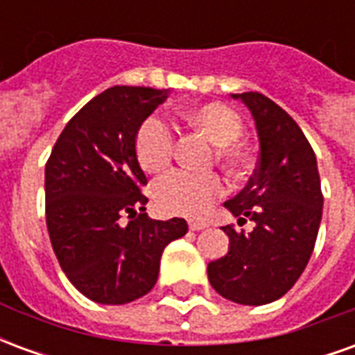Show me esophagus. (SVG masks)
Here are the masks:
<instances>
[{"label": "esophagus", "mask_w": 355, "mask_h": 355, "mask_svg": "<svg viewBox=\"0 0 355 355\" xmlns=\"http://www.w3.org/2000/svg\"><path fill=\"white\" fill-rule=\"evenodd\" d=\"M188 226H190V230H205V228H207V224L205 223H200V220H190V223H188Z\"/></svg>", "instance_id": "34e87169"}]
</instances>
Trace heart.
Instances as JSON below:
<instances>
[{"label": "heart", "instance_id": "heart-1", "mask_svg": "<svg viewBox=\"0 0 355 355\" xmlns=\"http://www.w3.org/2000/svg\"><path fill=\"white\" fill-rule=\"evenodd\" d=\"M184 119L207 135L216 144V159L226 169L238 171L247 163V154L236 140L241 137L243 121L234 108L223 102H207L184 112ZM135 154L146 173L163 171L175 155V131L159 116H148L135 135ZM154 201L167 215L201 216L224 193L223 178L216 173L171 171L152 188Z\"/></svg>", "mask_w": 355, "mask_h": 355}]
</instances>
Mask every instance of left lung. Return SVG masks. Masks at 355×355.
<instances>
[{"mask_svg":"<svg viewBox=\"0 0 355 355\" xmlns=\"http://www.w3.org/2000/svg\"><path fill=\"white\" fill-rule=\"evenodd\" d=\"M251 110L261 154L253 177L224 203L251 234L223 226L230 249L209 262L213 289L232 302L261 306L283 297L312 257L323 211L318 162L297 121L261 93L232 94Z\"/></svg>","mask_w":355,"mask_h":355,"instance_id":"1","label":"left lung"}]
</instances>
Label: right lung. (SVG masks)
Here are the masks:
<instances>
[{"label":"right lung","mask_w":355,"mask_h":355,"mask_svg":"<svg viewBox=\"0 0 355 355\" xmlns=\"http://www.w3.org/2000/svg\"><path fill=\"white\" fill-rule=\"evenodd\" d=\"M165 98L167 89H106L68 121L45 165L53 251L73 287L98 304L150 293L163 249L188 232L184 218L152 220L140 192L148 178L135 135Z\"/></svg>","instance_id":"obj_1"}]
</instances>
